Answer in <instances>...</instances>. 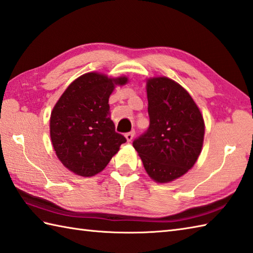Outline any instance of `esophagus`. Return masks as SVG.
Listing matches in <instances>:
<instances>
[{
    "label": "esophagus",
    "instance_id": "obj_1",
    "mask_svg": "<svg viewBox=\"0 0 253 253\" xmlns=\"http://www.w3.org/2000/svg\"><path fill=\"white\" fill-rule=\"evenodd\" d=\"M133 136H135V131H130V132H127L126 135H125V138H126V140L128 141V142H130L131 140H132V138H133Z\"/></svg>",
    "mask_w": 253,
    "mask_h": 253
}]
</instances>
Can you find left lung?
I'll use <instances>...</instances> for the list:
<instances>
[{"label": "left lung", "mask_w": 253, "mask_h": 253, "mask_svg": "<svg viewBox=\"0 0 253 253\" xmlns=\"http://www.w3.org/2000/svg\"><path fill=\"white\" fill-rule=\"evenodd\" d=\"M146 90L150 125L132 146L148 175L162 184L179 179L195 165L205 123L190 93L172 79L148 78Z\"/></svg>", "instance_id": "left-lung-1"}]
</instances>
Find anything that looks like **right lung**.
I'll return each mask as SVG.
<instances>
[{
  "label": "right lung",
  "mask_w": 253,
  "mask_h": 253,
  "mask_svg": "<svg viewBox=\"0 0 253 253\" xmlns=\"http://www.w3.org/2000/svg\"><path fill=\"white\" fill-rule=\"evenodd\" d=\"M126 76L87 72L69 84L53 106L49 122L54 152L74 174L90 177L102 172L126 138L115 131L108 98Z\"/></svg>",
  "instance_id": "obj_1"
}]
</instances>
